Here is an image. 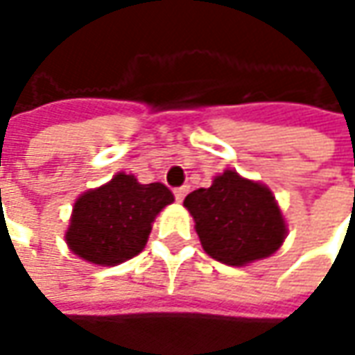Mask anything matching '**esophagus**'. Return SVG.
Wrapping results in <instances>:
<instances>
[{
	"mask_svg": "<svg viewBox=\"0 0 355 355\" xmlns=\"http://www.w3.org/2000/svg\"><path fill=\"white\" fill-rule=\"evenodd\" d=\"M187 191H189V185H182V187H175L173 189V196L178 201H184V198L187 196Z\"/></svg>",
	"mask_w": 355,
	"mask_h": 355,
	"instance_id": "obj_1",
	"label": "esophagus"
}]
</instances>
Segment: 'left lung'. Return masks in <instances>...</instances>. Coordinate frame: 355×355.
Wrapping results in <instances>:
<instances>
[{
    "label": "left lung",
    "instance_id": "1",
    "mask_svg": "<svg viewBox=\"0 0 355 355\" xmlns=\"http://www.w3.org/2000/svg\"><path fill=\"white\" fill-rule=\"evenodd\" d=\"M196 221L203 251L231 266H245L277 252L286 223L272 191L235 170L215 175L211 187H199L184 199Z\"/></svg>",
    "mask_w": 355,
    "mask_h": 355
}]
</instances>
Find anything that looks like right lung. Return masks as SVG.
I'll list each match as a JSON object with an SVG mask.
<instances>
[{"instance_id": "1", "label": "right lung", "mask_w": 355, "mask_h": 355, "mask_svg": "<svg viewBox=\"0 0 355 355\" xmlns=\"http://www.w3.org/2000/svg\"><path fill=\"white\" fill-rule=\"evenodd\" d=\"M171 201L164 184H140L120 171L76 199L64 241L92 265H120L142 252L156 215Z\"/></svg>"}]
</instances>
